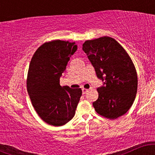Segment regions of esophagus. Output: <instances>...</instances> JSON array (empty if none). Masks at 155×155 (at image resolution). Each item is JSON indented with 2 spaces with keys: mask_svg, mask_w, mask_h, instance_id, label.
Instances as JSON below:
<instances>
[{
  "mask_svg": "<svg viewBox=\"0 0 155 155\" xmlns=\"http://www.w3.org/2000/svg\"><path fill=\"white\" fill-rule=\"evenodd\" d=\"M81 90H82V93L83 94H86L87 92L89 91V90H87V89H85V88H82V89H81Z\"/></svg>",
  "mask_w": 155,
  "mask_h": 155,
  "instance_id": "esophagus-1",
  "label": "esophagus"
}]
</instances>
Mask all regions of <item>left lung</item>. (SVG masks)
I'll list each match as a JSON object with an SVG mask.
<instances>
[{"mask_svg": "<svg viewBox=\"0 0 155 155\" xmlns=\"http://www.w3.org/2000/svg\"><path fill=\"white\" fill-rule=\"evenodd\" d=\"M82 49L103 81L97 89L98 98L92 103L95 111L111 120L122 116L134 102L138 88L136 71L128 54L108 36L86 41Z\"/></svg>", "mask_w": 155, "mask_h": 155, "instance_id": "1", "label": "left lung"}]
</instances>
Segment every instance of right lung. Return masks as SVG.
Here are the masks:
<instances>
[{
  "label": "right lung",
  "mask_w": 155,
  "mask_h": 155,
  "mask_svg": "<svg viewBox=\"0 0 155 155\" xmlns=\"http://www.w3.org/2000/svg\"><path fill=\"white\" fill-rule=\"evenodd\" d=\"M76 50L74 42L54 40L41 46L32 58L27 80L28 95L38 116L51 125L62 126L72 120L82 94L80 88L60 84Z\"/></svg>",
  "instance_id": "add662e5"
}]
</instances>
